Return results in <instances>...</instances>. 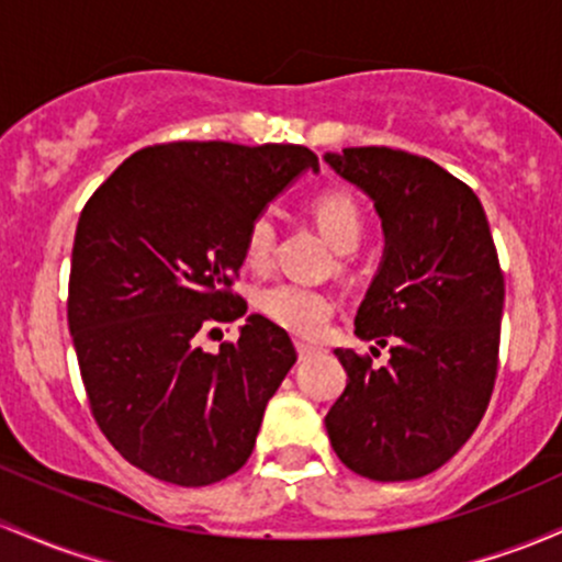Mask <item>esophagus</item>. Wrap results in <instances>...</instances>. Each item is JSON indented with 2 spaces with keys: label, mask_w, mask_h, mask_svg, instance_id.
<instances>
[{
  "label": "esophagus",
  "mask_w": 562,
  "mask_h": 562,
  "mask_svg": "<svg viewBox=\"0 0 562 562\" xmlns=\"http://www.w3.org/2000/svg\"><path fill=\"white\" fill-rule=\"evenodd\" d=\"M295 349H299V357H301V360H310V357L314 355V351H317V349L312 347V344H304V341H295Z\"/></svg>",
  "instance_id": "34e87169"
}]
</instances>
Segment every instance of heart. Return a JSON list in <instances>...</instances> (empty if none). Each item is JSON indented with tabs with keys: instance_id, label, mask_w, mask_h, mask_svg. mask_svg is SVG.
I'll use <instances>...</instances> for the list:
<instances>
[{
	"instance_id": "b5f03b06",
	"label": "heart",
	"mask_w": 562,
	"mask_h": 562,
	"mask_svg": "<svg viewBox=\"0 0 562 562\" xmlns=\"http://www.w3.org/2000/svg\"><path fill=\"white\" fill-rule=\"evenodd\" d=\"M314 224L336 250L351 252L366 237V211L349 189L319 191L310 205ZM277 229L269 213H258L245 229V263L263 271L274 258ZM256 306L269 323L295 336H317L330 319L336 301L328 291L301 285V282H274L256 295Z\"/></svg>"
}]
</instances>
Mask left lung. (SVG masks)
Listing matches in <instances>:
<instances>
[{"mask_svg":"<svg viewBox=\"0 0 562 562\" xmlns=\"http://www.w3.org/2000/svg\"><path fill=\"white\" fill-rule=\"evenodd\" d=\"M325 162L381 215L384 261L355 333L392 355L373 366L371 355L336 349L349 381L325 429L362 477H424L470 440L496 384L504 271L488 218L477 194L427 157L355 146Z\"/></svg>","mask_w":562,"mask_h":562,"instance_id":"1","label":"left lung"}]
</instances>
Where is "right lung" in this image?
I'll list each match as a JSON object with an SVG mask.
<instances>
[{
	"label": "right lung",
	"instance_id": "add662e5",
	"mask_svg": "<svg viewBox=\"0 0 562 562\" xmlns=\"http://www.w3.org/2000/svg\"><path fill=\"white\" fill-rule=\"evenodd\" d=\"M317 165L295 144L146 146L79 213L66 304L79 373L106 440L151 477L200 488L250 459L299 355L261 314L218 355L200 336L248 312L232 291L245 229Z\"/></svg>",
	"mask_w": 562,
	"mask_h": 562
}]
</instances>
